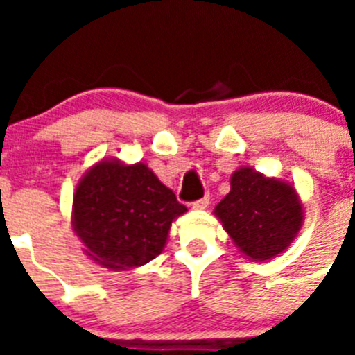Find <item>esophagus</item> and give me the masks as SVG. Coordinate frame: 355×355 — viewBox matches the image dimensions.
Segmentation results:
<instances>
[{
	"label": "esophagus",
	"mask_w": 355,
	"mask_h": 355,
	"mask_svg": "<svg viewBox=\"0 0 355 355\" xmlns=\"http://www.w3.org/2000/svg\"><path fill=\"white\" fill-rule=\"evenodd\" d=\"M208 205H209V197L206 196V197H202V199L192 202V208L193 209H206V208H208Z\"/></svg>",
	"instance_id": "obj_1"
}]
</instances>
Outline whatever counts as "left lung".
I'll list each match as a JSON object with an SVG mask.
<instances>
[{
    "label": "left lung",
    "mask_w": 355,
    "mask_h": 355,
    "mask_svg": "<svg viewBox=\"0 0 355 355\" xmlns=\"http://www.w3.org/2000/svg\"><path fill=\"white\" fill-rule=\"evenodd\" d=\"M213 213L238 250L252 261L277 258L304 222V206L293 184L249 167L233 172L231 192Z\"/></svg>",
    "instance_id": "obj_1"
}]
</instances>
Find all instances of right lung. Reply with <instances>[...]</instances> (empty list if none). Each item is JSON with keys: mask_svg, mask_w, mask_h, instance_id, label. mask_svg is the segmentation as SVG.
I'll return each mask as SVG.
<instances>
[{"mask_svg": "<svg viewBox=\"0 0 355 355\" xmlns=\"http://www.w3.org/2000/svg\"><path fill=\"white\" fill-rule=\"evenodd\" d=\"M187 211L174 192L139 162L101 159L72 199V229L83 252L108 270H130L162 254L172 222Z\"/></svg>", "mask_w": 355, "mask_h": 355, "instance_id": "obj_1", "label": "right lung"}]
</instances>
